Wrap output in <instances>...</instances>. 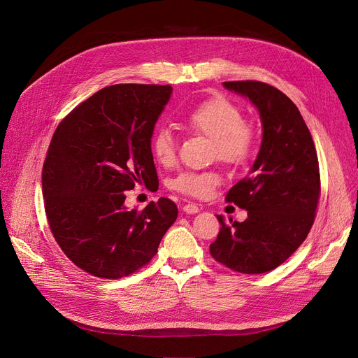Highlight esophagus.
I'll return each mask as SVG.
<instances>
[{
  "instance_id": "34e87169",
  "label": "esophagus",
  "mask_w": 358,
  "mask_h": 358,
  "mask_svg": "<svg viewBox=\"0 0 358 358\" xmlns=\"http://www.w3.org/2000/svg\"><path fill=\"white\" fill-rule=\"evenodd\" d=\"M182 210L187 213V215H194V213H197L200 209H199V206H196L194 203H187L184 208H182Z\"/></svg>"
}]
</instances>
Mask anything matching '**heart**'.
Segmentation results:
<instances>
[{"label": "heart", "instance_id": "b5f03b06", "mask_svg": "<svg viewBox=\"0 0 358 358\" xmlns=\"http://www.w3.org/2000/svg\"><path fill=\"white\" fill-rule=\"evenodd\" d=\"M185 122L194 134L212 139L213 152L223 164L243 168L251 161L257 143L255 129L242 120V111L227 97L206 99L190 110ZM150 150L161 165H173L177 154V139L173 131L166 127L158 129L150 142ZM217 182L216 173L184 171L171 181V189L185 196L208 197Z\"/></svg>", "mask_w": 358, "mask_h": 358}]
</instances>
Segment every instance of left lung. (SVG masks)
Wrapping results in <instances>:
<instances>
[{
  "label": "left lung",
  "instance_id": "1",
  "mask_svg": "<svg viewBox=\"0 0 358 358\" xmlns=\"http://www.w3.org/2000/svg\"><path fill=\"white\" fill-rule=\"evenodd\" d=\"M258 110L262 141L248 177L236 182L227 201L248 210L243 222L227 224L210 245L220 264L243 274L278 267L306 239L321 194L319 164L310 131L296 104L259 81L223 83Z\"/></svg>",
  "mask_w": 358,
  "mask_h": 358
}]
</instances>
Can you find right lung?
<instances>
[{
  "label": "right lung",
  "instance_id": "obj_1",
  "mask_svg": "<svg viewBox=\"0 0 358 358\" xmlns=\"http://www.w3.org/2000/svg\"><path fill=\"white\" fill-rule=\"evenodd\" d=\"M171 85L116 84L75 107L56 127L42 187L50 231L75 266L117 280L146 266L176 222L174 201L143 210L124 192L158 182L150 139Z\"/></svg>",
  "mask_w": 358,
  "mask_h": 358
}]
</instances>
